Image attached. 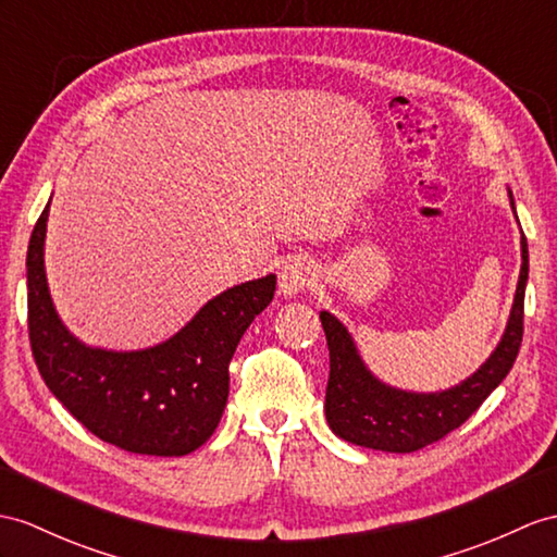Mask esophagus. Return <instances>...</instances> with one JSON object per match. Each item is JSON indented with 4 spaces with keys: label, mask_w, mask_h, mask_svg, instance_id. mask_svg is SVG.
I'll list each match as a JSON object with an SVG mask.
<instances>
[{
    "label": "esophagus",
    "mask_w": 557,
    "mask_h": 557,
    "mask_svg": "<svg viewBox=\"0 0 557 557\" xmlns=\"http://www.w3.org/2000/svg\"><path fill=\"white\" fill-rule=\"evenodd\" d=\"M317 281V269L307 260H295L286 269L281 271L278 276V288L283 295H300L307 288L314 286Z\"/></svg>",
    "instance_id": "esophagus-1"
}]
</instances>
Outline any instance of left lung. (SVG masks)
Listing matches in <instances>:
<instances>
[{
  "instance_id": "8db88e82",
  "label": "left lung",
  "mask_w": 557,
  "mask_h": 557,
  "mask_svg": "<svg viewBox=\"0 0 557 557\" xmlns=\"http://www.w3.org/2000/svg\"><path fill=\"white\" fill-rule=\"evenodd\" d=\"M510 208L515 212V200ZM518 216V214H515ZM522 267L510 319L500 343L478 371L444 392H406L389 387L366 369L349 331L331 311H321V325L331 351V375L325 387V420L337 437L366 449L411 454L440 442L480 409L504 383L522 345L524 288L529 276L527 238L522 236Z\"/></svg>"
}]
</instances>
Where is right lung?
Segmentation results:
<instances>
[{
	"instance_id": "1",
	"label": "right lung",
	"mask_w": 557,
	"mask_h": 557,
	"mask_svg": "<svg viewBox=\"0 0 557 557\" xmlns=\"http://www.w3.org/2000/svg\"><path fill=\"white\" fill-rule=\"evenodd\" d=\"M49 202L28 246V331L39 375L91 435L146 456H186L220 425L228 361L243 333L274 300L276 276L220 293L156 347H89L65 329L45 274Z\"/></svg>"
}]
</instances>
